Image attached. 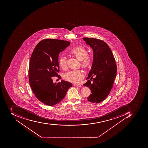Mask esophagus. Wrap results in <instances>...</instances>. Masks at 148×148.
Listing matches in <instances>:
<instances>
[{
    "mask_svg": "<svg viewBox=\"0 0 148 148\" xmlns=\"http://www.w3.org/2000/svg\"><path fill=\"white\" fill-rule=\"evenodd\" d=\"M73 85L75 86H79V87H81V85H80V84H75Z\"/></svg>",
    "mask_w": 148,
    "mask_h": 148,
    "instance_id": "34e87169",
    "label": "esophagus"
}]
</instances>
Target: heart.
<instances>
[{
  "label": "heart",
  "instance_id": "b5f03b06",
  "mask_svg": "<svg viewBox=\"0 0 148 148\" xmlns=\"http://www.w3.org/2000/svg\"><path fill=\"white\" fill-rule=\"evenodd\" d=\"M69 53L80 61L81 66L83 68H87L92 63V58L88 55V51L84 47L79 46L72 48L69 51ZM59 65L62 69L66 66V59L63 56H60L59 59ZM84 77V73L81 71H71L65 73L64 79L68 81L76 83Z\"/></svg>",
  "mask_w": 148,
  "mask_h": 148
}]
</instances>
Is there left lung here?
<instances>
[{"label": "left lung", "instance_id": "1", "mask_svg": "<svg viewBox=\"0 0 148 148\" xmlns=\"http://www.w3.org/2000/svg\"><path fill=\"white\" fill-rule=\"evenodd\" d=\"M93 51L92 69L84 86L90 89L89 101L99 103L106 99L113 88L117 74V65L112 51L105 42L97 38H83Z\"/></svg>", "mask_w": 148, "mask_h": 148}]
</instances>
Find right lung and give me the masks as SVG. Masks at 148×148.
<instances>
[{
  "label": "right lung",
  "mask_w": 148,
  "mask_h": 148,
  "mask_svg": "<svg viewBox=\"0 0 148 148\" xmlns=\"http://www.w3.org/2000/svg\"><path fill=\"white\" fill-rule=\"evenodd\" d=\"M71 42L59 39H43L36 46L29 67V85L35 97L47 106L58 104L63 99L71 83L62 80L53 83L52 77L60 79L58 56Z\"/></svg>",
  "instance_id": "add662e5"
}]
</instances>
